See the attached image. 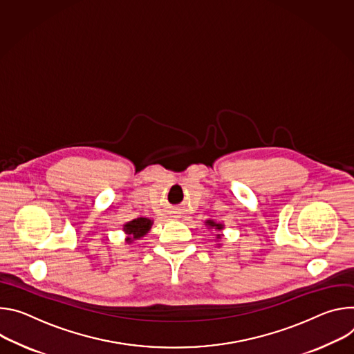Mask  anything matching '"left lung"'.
I'll use <instances>...</instances> for the list:
<instances>
[{"label": "left lung", "instance_id": "8db88e82", "mask_svg": "<svg viewBox=\"0 0 354 354\" xmlns=\"http://www.w3.org/2000/svg\"><path fill=\"white\" fill-rule=\"evenodd\" d=\"M205 225H207L209 229H216V230L223 229V225H222V223H218V222H215V221H212V219H208V221L205 222ZM218 238H221V234H218Z\"/></svg>", "mask_w": 354, "mask_h": 354}]
</instances>
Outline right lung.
<instances>
[{
    "label": "right lung",
    "instance_id": "right-lung-1",
    "mask_svg": "<svg viewBox=\"0 0 354 354\" xmlns=\"http://www.w3.org/2000/svg\"><path fill=\"white\" fill-rule=\"evenodd\" d=\"M153 221H150L149 218H136L133 221H129L124 225V230L128 234L127 242H133L136 239L143 238L145 234L150 230Z\"/></svg>",
    "mask_w": 354,
    "mask_h": 354
}]
</instances>
